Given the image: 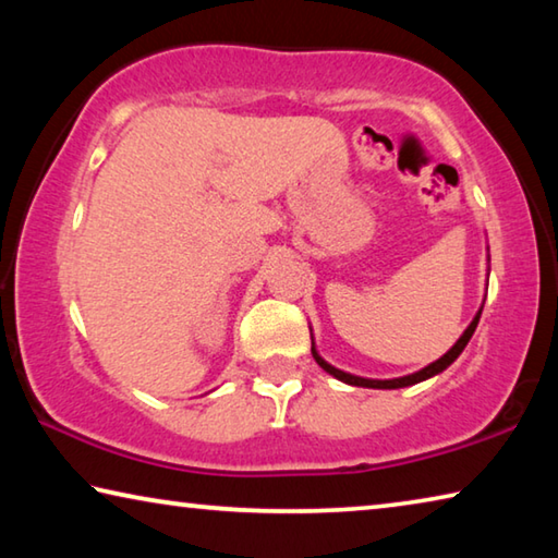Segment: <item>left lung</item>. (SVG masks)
<instances>
[{
  "mask_svg": "<svg viewBox=\"0 0 558 558\" xmlns=\"http://www.w3.org/2000/svg\"><path fill=\"white\" fill-rule=\"evenodd\" d=\"M480 315H483V310H480V313L475 315V319H472L470 327L465 329V332H462V337L458 339V342L450 347V352L442 354V356L438 359V362L428 364L426 369H421V372H415V374H409V376H401V379H386V381H379V379H362V376H352V374H347V372H342V369H335L332 364H327L325 359L317 354L315 344H313V356H315V362H317L319 366H323V369H325L327 374H332L335 379L344 381V384H352V386H366V389H403V386H411V384L426 381V379H430V376H436V374H440L442 369H448V366H450L452 362H456V359L460 356L462 349H465V344L470 342V337H472V332H475V327H477V323H480Z\"/></svg>",
  "mask_w": 558,
  "mask_h": 558,
  "instance_id": "left-lung-1",
  "label": "left lung"
}]
</instances>
